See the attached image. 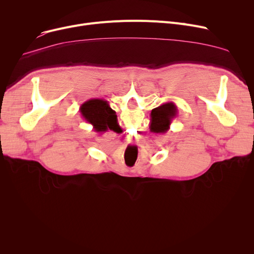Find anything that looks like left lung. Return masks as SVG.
Listing matches in <instances>:
<instances>
[{
    "instance_id": "obj_1",
    "label": "left lung",
    "mask_w": 254,
    "mask_h": 254,
    "mask_svg": "<svg viewBox=\"0 0 254 254\" xmlns=\"http://www.w3.org/2000/svg\"><path fill=\"white\" fill-rule=\"evenodd\" d=\"M177 106L173 102H167L156 107L150 113V130L156 134H165L170 129L173 119L177 117Z\"/></svg>"
}]
</instances>
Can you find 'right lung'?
Instances as JSON below:
<instances>
[{"label": "right lung", "instance_id": "right-lung-1", "mask_svg": "<svg viewBox=\"0 0 254 254\" xmlns=\"http://www.w3.org/2000/svg\"><path fill=\"white\" fill-rule=\"evenodd\" d=\"M79 110L84 120L90 124L97 132H105L109 129L117 131V115L108 101L90 99L80 106Z\"/></svg>", "mask_w": 254, "mask_h": 254}]
</instances>
